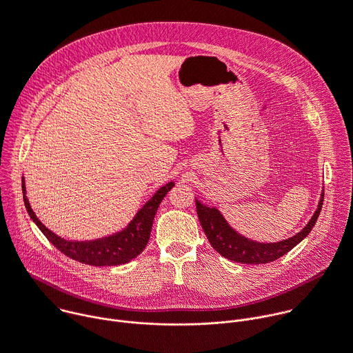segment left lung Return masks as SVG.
I'll return each instance as SVG.
<instances>
[{
    "instance_id": "1",
    "label": "left lung",
    "mask_w": 353,
    "mask_h": 353,
    "mask_svg": "<svg viewBox=\"0 0 353 353\" xmlns=\"http://www.w3.org/2000/svg\"><path fill=\"white\" fill-rule=\"evenodd\" d=\"M323 197H324V190H321L317 208L312 215V218L309 219V222L305 225V228L296 234H294L292 237H288L277 243H259V241L247 239L245 236L237 233L228 223V221L223 218V215L218 208L208 207L197 199H196V210H197L201 228L215 251H218L222 256L234 262L258 265V263H268L274 259H279L280 256L287 254L290 250H292L298 243H301L310 233L321 211Z\"/></svg>"
}]
</instances>
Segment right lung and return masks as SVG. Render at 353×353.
Segmentation results:
<instances>
[{
  "label": "right lung",
  "mask_w": 353,
  "mask_h": 353,
  "mask_svg": "<svg viewBox=\"0 0 353 353\" xmlns=\"http://www.w3.org/2000/svg\"><path fill=\"white\" fill-rule=\"evenodd\" d=\"M174 185V182H168L164 186H161L152 196V199L148 200L143 204V207L138 210L132 221L123 230L97 240L76 241L66 240L44 226V223L37 218V215L32 210V205L26 196L25 178H22L23 200L33 222L61 252H63L65 255L74 261L92 266H116L127 263L131 259L137 258L145 250L149 241L153 219L160 203L163 201L165 194L172 189Z\"/></svg>",
  "instance_id": "obj_1"
}]
</instances>
